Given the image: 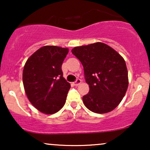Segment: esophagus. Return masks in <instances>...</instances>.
Here are the masks:
<instances>
[{"label":"esophagus","instance_id":"1","mask_svg":"<svg viewBox=\"0 0 150 150\" xmlns=\"http://www.w3.org/2000/svg\"><path fill=\"white\" fill-rule=\"evenodd\" d=\"M81 82H82V80H81L80 79H77V80L75 81V82H73V85L75 86H77V85H80Z\"/></svg>","mask_w":150,"mask_h":150}]
</instances>
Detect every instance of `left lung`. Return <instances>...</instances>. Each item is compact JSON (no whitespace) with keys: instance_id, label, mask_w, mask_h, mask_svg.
Masks as SVG:
<instances>
[{"instance_id":"left-lung-1","label":"left lung","mask_w":150,"mask_h":150,"mask_svg":"<svg viewBox=\"0 0 150 150\" xmlns=\"http://www.w3.org/2000/svg\"><path fill=\"white\" fill-rule=\"evenodd\" d=\"M72 53L83 65L85 81L89 87L88 94L82 97L85 106L97 113L114 109L128 86V70L123 58L101 42L77 46Z\"/></svg>"}]
</instances>
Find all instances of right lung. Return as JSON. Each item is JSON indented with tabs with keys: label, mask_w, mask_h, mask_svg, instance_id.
Segmentation results:
<instances>
[{
	"label": "right lung",
	"mask_w": 150,
	"mask_h": 150,
	"mask_svg": "<svg viewBox=\"0 0 150 150\" xmlns=\"http://www.w3.org/2000/svg\"><path fill=\"white\" fill-rule=\"evenodd\" d=\"M68 49L45 46L34 52L26 62L22 73L28 99L41 112L53 114L64 106L69 82L63 76L62 64Z\"/></svg>",
	"instance_id": "add662e5"
}]
</instances>
